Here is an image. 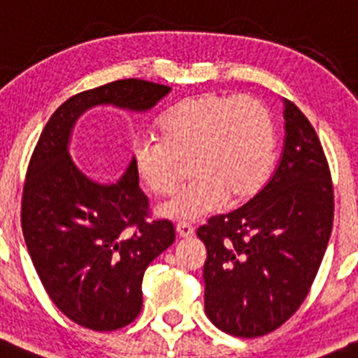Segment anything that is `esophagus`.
Instances as JSON below:
<instances>
[{
	"mask_svg": "<svg viewBox=\"0 0 358 358\" xmlns=\"http://www.w3.org/2000/svg\"><path fill=\"white\" fill-rule=\"evenodd\" d=\"M176 233H178L180 238H191L194 235V227L187 222H180V224H176Z\"/></svg>",
	"mask_w": 358,
	"mask_h": 358,
	"instance_id": "esophagus-1",
	"label": "esophagus"
}]
</instances>
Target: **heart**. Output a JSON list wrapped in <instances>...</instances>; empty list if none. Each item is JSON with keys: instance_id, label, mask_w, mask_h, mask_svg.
I'll list each match as a JSON object with an SVG mask.
<instances>
[{"instance_id": "heart-1", "label": "heart", "mask_w": 358, "mask_h": 358, "mask_svg": "<svg viewBox=\"0 0 358 358\" xmlns=\"http://www.w3.org/2000/svg\"><path fill=\"white\" fill-rule=\"evenodd\" d=\"M160 138H140L133 167L151 193H173L184 176L194 178L158 215L171 220H196L225 202L238 206L257 196L275 162V127L257 98L203 92L185 98L164 114Z\"/></svg>"}]
</instances>
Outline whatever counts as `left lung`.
<instances>
[{"label":"left lung","instance_id":"left-lung-1","mask_svg":"<svg viewBox=\"0 0 358 358\" xmlns=\"http://www.w3.org/2000/svg\"><path fill=\"white\" fill-rule=\"evenodd\" d=\"M286 140L262 191L196 231L207 249L206 315L242 338L275 331L308 296L333 227V184L320 140L284 98Z\"/></svg>","mask_w":358,"mask_h":358}]
</instances>
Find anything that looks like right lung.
Instances as JSON below:
<instances>
[{"label": "right lung", "instance_id": "obj_1", "mask_svg": "<svg viewBox=\"0 0 358 358\" xmlns=\"http://www.w3.org/2000/svg\"><path fill=\"white\" fill-rule=\"evenodd\" d=\"M169 92L129 78L72 96L50 116L29 162L21 200L27 249L56 308L92 331H114L140 315L143 273L173 244L174 227L147 220L133 160L114 184L87 178L69 155L72 127L96 105L145 113Z\"/></svg>", "mask_w": 358, "mask_h": 358}]
</instances>
